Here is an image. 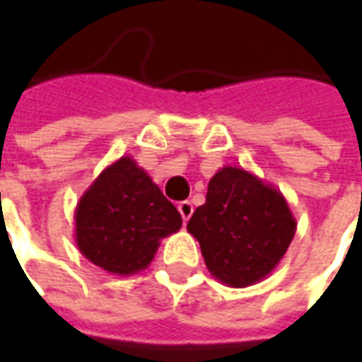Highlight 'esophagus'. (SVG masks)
<instances>
[{
    "label": "esophagus",
    "instance_id": "34e87169",
    "mask_svg": "<svg viewBox=\"0 0 362 362\" xmlns=\"http://www.w3.org/2000/svg\"><path fill=\"white\" fill-rule=\"evenodd\" d=\"M178 211H180L182 219L186 223V221L192 217V213H194V205H192V202H188V199H186V202H180V204H178Z\"/></svg>",
    "mask_w": 362,
    "mask_h": 362
}]
</instances>
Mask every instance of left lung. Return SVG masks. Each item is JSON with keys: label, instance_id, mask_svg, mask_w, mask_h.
I'll use <instances>...</instances> for the list:
<instances>
[{"label": "left lung", "instance_id": "1", "mask_svg": "<svg viewBox=\"0 0 362 362\" xmlns=\"http://www.w3.org/2000/svg\"><path fill=\"white\" fill-rule=\"evenodd\" d=\"M205 266L227 287H248L277 267L296 233L279 189L238 166L215 173L188 223Z\"/></svg>", "mask_w": 362, "mask_h": 362}]
</instances>
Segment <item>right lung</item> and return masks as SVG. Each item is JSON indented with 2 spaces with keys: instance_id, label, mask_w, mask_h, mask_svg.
I'll list each match as a JSON object with an SVG mask.
<instances>
[{
  "instance_id": "right-lung-1",
  "label": "right lung",
  "mask_w": 362,
  "mask_h": 362,
  "mask_svg": "<svg viewBox=\"0 0 362 362\" xmlns=\"http://www.w3.org/2000/svg\"><path fill=\"white\" fill-rule=\"evenodd\" d=\"M182 217L141 166L122 157L96 176L75 207V243L90 264L114 275L149 266Z\"/></svg>"
}]
</instances>
